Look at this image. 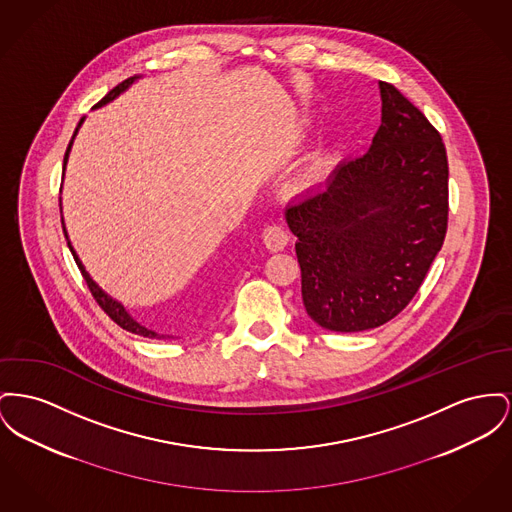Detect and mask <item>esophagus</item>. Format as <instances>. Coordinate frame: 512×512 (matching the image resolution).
I'll list each match as a JSON object with an SVG mask.
<instances>
[{
    "mask_svg": "<svg viewBox=\"0 0 512 512\" xmlns=\"http://www.w3.org/2000/svg\"><path fill=\"white\" fill-rule=\"evenodd\" d=\"M263 241L271 251H282L290 241V234L282 224H269L263 230Z\"/></svg>",
    "mask_w": 512,
    "mask_h": 512,
    "instance_id": "obj_1",
    "label": "esophagus"
}]
</instances>
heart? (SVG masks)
Segmentation results:
<instances>
[{
	"instance_id": "1",
	"label": "heart",
	"mask_w": 512,
	"mask_h": 512,
	"mask_svg": "<svg viewBox=\"0 0 512 512\" xmlns=\"http://www.w3.org/2000/svg\"><path fill=\"white\" fill-rule=\"evenodd\" d=\"M325 172H327V164H325L323 160H319V162H315V164H313V168L309 170L307 178H309V181L321 180V178L325 176ZM226 199H230V195H228Z\"/></svg>"
}]
</instances>
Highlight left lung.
<instances>
[{
    "label": "left lung",
    "mask_w": 512,
    "mask_h": 512,
    "mask_svg": "<svg viewBox=\"0 0 512 512\" xmlns=\"http://www.w3.org/2000/svg\"><path fill=\"white\" fill-rule=\"evenodd\" d=\"M381 127L363 156L292 203L301 300L323 329L360 332L394 319L418 294L449 222V162L439 131L381 81Z\"/></svg>",
    "instance_id": "obj_1"
}]
</instances>
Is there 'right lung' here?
Returning a JSON list of instances; mask_svg holds the SVG:
<instances>
[{
  "mask_svg": "<svg viewBox=\"0 0 512 512\" xmlns=\"http://www.w3.org/2000/svg\"><path fill=\"white\" fill-rule=\"evenodd\" d=\"M137 77H129V79H125V81H121L118 87H114L112 91L108 92L96 106H102V104H106V102H110V100H114L120 92L125 91L133 81H135ZM71 149V143H69V147H67V152ZM67 152H65V158H63V162L67 160ZM67 245H69V249H71V253H73V259H75V263H77V267H79V271L83 274V278H85V282H87V286H89V290H91L92 298L94 301L100 305V309L116 323V325H120L123 331L133 332V334H139V336H145V338H164V336H160V334H156L154 331H149V329H145L143 325H139L137 321H133L131 317H129V313L123 309V305H120L118 301L112 300V298H108L94 282H92L91 276L87 274V271L83 269V265H81V261H79V257L75 255V251H73V247H71V243L67 241Z\"/></svg>",
  "mask_w": 512,
  "mask_h": 512,
  "instance_id": "obj_1",
  "label": "right lung"
}]
</instances>
